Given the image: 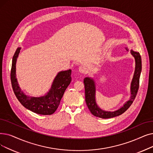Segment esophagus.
I'll use <instances>...</instances> for the list:
<instances>
[{
    "mask_svg": "<svg viewBox=\"0 0 153 153\" xmlns=\"http://www.w3.org/2000/svg\"><path fill=\"white\" fill-rule=\"evenodd\" d=\"M79 71L82 73V74H85L86 72H87V71H86V69L84 67H82V66H80V67L79 68Z\"/></svg>",
    "mask_w": 153,
    "mask_h": 153,
    "instance_id": "34e87169",
    "label": "esophagus"
}]
</instances>
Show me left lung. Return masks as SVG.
Segmentation results:
<instances>
[{"mask_svg":"<svg viewBox=\"0 0 153 153\" xmlns=\"http://www.w3.org/2000/svg\"><path fill=\"white\" fill-rule=\"evenodd\" d=\"M131 54L135 58L136 61V68L133 79L131 83V97L129 100L126 102L123 107L119 109L114 111V112H109L104 111L101 110L96 104L95 100V85L94 82L92 79L89 77H85L84 79V84L85 88V99L86 104L88 105V108L89 109L92 114L94 116L102 118V119H108L117 116L122 114L123 113L127 111L128 109L131 105V104L134 101L137 93L139 89V78H140V74L141 72V57L140 54L139 52H134L133 51H131Z\"/></svg>","mask_w":153,"mask_h":153,"instance_id":"obj_1","label":"left lung"}]
</instances>
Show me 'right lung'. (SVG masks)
<instances>
[{
  "mask_svg": "<svg viewBox=\"0 0 153 153\" xmlns=\"http://www.w3.org/2000/svg\"><path fill=\"white\" fill-rule=\"evenodd\" d=\"M20 50L21 48H17L13 56L10 71L11 84L14 94L25 108L39 114L51 115L57 110L65 89L71 83V70L58 73L47 95L39 97L27 96L20 89L16 79V64Z\"/></svg>",
  "mask_w": 153,
  "mask_h": 153,
  "instance_id": "add662e5",
  "label": "right lung"
}]
</instances>
